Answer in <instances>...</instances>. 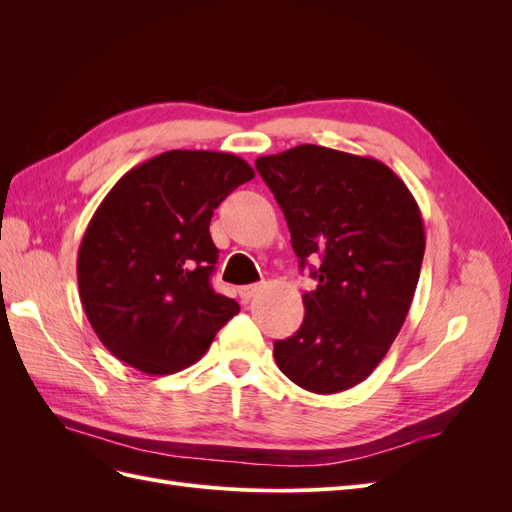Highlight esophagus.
<instances>
[{
  "mask_svg": "<svg viewBox=\"0 0 512 512\" xmlns=\"http://www.w3.org/2000/svg\"><path fill=\"white\" fill-rule=\"evenodd\" d=\"M260 284H250V286H241L239 288V297L243 299V301H250V299H254L256 294L260 292Z\"/></svg>",
  "mask_w": 512,
  "mask_h": 512,
  "instance_id": "obj_1",
  "label": "esophagus"
}]
</instances>
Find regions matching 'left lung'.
<instances>
[{"label":"left lung","instance_id":"1","mask_svg":"<svg viewBox=\"0 0 512 512\" xmlns=\"http://www.w3.org/2000/svg\"><path fill=\"white\" fill-rule=\"evenodd\" d=\"M256 168L284 211L299 267L320 258L301 329L275 342V363L305 391H346L378 367L408 316L425 254L421 209L374 158L299 145Z\"/></svg>","mask_w":512,"mask_h":512}]
</instances>
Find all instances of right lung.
I'll list each match as a JSON object with an SVG mask.
<instances>
[{
    "mask_svg": "<svg viewBox=\"0 0 512 512\" xmlns=\"http://www.w3.org/2000/svg\"><path fill=\"white\" fill-rule=\"evenodd\" d=\"M254 168L232 153L173 149L128 170L91 218L76 260L91 329L121 363L175 374L203 356L239 303L211 288L213 211Z\"/></svg>",
    "mask_w": 512,
    "mask_h": 512,
    "instance_id": "right-lung-1",
    "label": "right lung"
}]
</instances>
